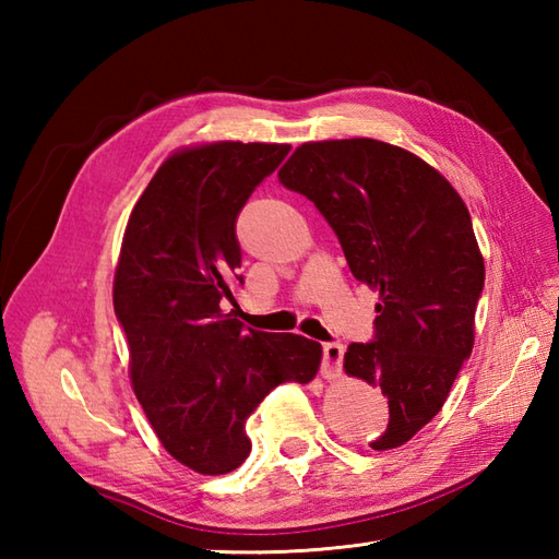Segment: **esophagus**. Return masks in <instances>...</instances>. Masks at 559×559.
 <instances>
[{
    "mask_svg": "<svg viewBox=\"0 0 559 559\" xmlns=\"http://www.w3.org/2000/svg\"><path fill=\"white\" fill-rule=\"evenodd\" d=\"M343 353L341 343H324L322 346V374L324 379H338L343 372Z\"/></svg>",
    "mask_w": 559,
    "mask_h": 559,
    "instance_id": "1",
    "label": "esophagus"
}]
</instances>
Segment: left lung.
I'll use <instances>...</instances> for the list:
<instances>
[{
    "label": "left lung",
    "mask_w": 559,
    "mask_h": 559,
    "mask_svg": "<svg viewBox=\"0 0 559 559\" xmlns=\"http://www.w3.org/2000/svg\"><path fill=\"white\" fill-rule=\"evenodd\" d=\"M278 180L322 213L353 276L379 290L374 336L350 343L343 370L379 386L396 449L430 423L473 350L485 266L471 213L442 175L377 139L312 141Z\"/></svg>",
    "instance_id": "1"
}]
</instances>
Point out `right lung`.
<instances>
[{
  "label": "right lung",
  "mask_w": 559,
  "mask_h": 559,
  "mask_svg": "<svg viewBox=\"0 0 559 559\" xmlns=\"http://www.w3.org/2000/svg\"><path fill=\"white\" fill-rule=\"evenodd\" d=\"M288 151L218 141L175 153L124 230L112 300L134 394L170 456L204 476L240 466L249 415L278 384L310 382L322 360L317 341L245 329L223 312L242 283L237 216Z\"/></svg>",
  "instance_id": "1"
}]
</instances>
